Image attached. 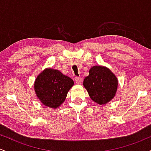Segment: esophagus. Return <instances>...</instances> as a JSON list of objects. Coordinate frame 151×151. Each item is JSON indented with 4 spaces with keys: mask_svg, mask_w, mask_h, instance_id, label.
<instances>
[{
    "mask_svg": "<svg viewBox=\"0 0 151 151\" xmlns=\"http://www.w3.org/2000/svg\"><path fill=\"white\" fill-rule=\"evenodd\" d=\"M75 81H76V83H77V84H80L81 83V79L80 77H77L75 78Z\"/></svg>",
    "mask_w": 151,
    "mask_h": 151,
    "instance_id": "esophagus-1",
    "label": "esophagus"
}]
</instances>
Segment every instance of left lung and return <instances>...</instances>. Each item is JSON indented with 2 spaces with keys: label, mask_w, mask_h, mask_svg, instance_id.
Returning a JSON list of instances; mask_svg holds the SVG:
<instances>
[{
  "label": "left lung",
  "mask_w": 151,
  "mask_h": 151,
  "mask_svg": "<svg viewBox=\"0 0 151 151\" xmlns=\"http://www.w3.org/2000/svg\"><path fill=\"white\" fill-rule=\"evenodd\" d=\"M83 84L93 101L105 104L115 96L118 80L108 68L94 66L90 69L89 75L85 77Z\"/></svg>",
  "instance_id": "left-lung-1"
}]
</instances>
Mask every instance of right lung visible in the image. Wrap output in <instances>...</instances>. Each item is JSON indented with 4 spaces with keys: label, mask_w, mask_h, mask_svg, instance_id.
I'll use <instances>...</instances> for the list:
<instances>
[{
    "label": "right lung",
    "mask_w": 151,
    "mask_h": 151,
    "mask_svg": "<svg viewBox=\"0 0 151 151\" xmlns=\"http://www.w3.org/2000/svg\"><path fill=\"white\" fill-rule=\"evenodd\" d=\"M73 84L71 78L50 68L38 75L34 86L37 97L43 104L55 109L63 103Z\"/></svg>",
    "instance_id": "1"
}]
</instances>
